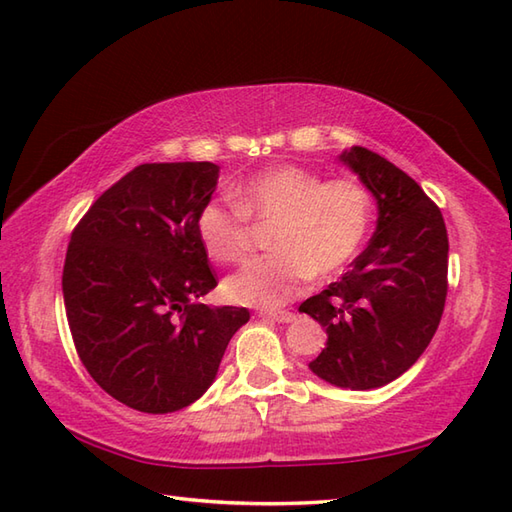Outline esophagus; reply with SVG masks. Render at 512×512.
Returning <instances> with one entry per match:
<instances>
[{"label":"esophagus","mask_w":512,"mask_h":512,"mask_svg":"<svg viewBox=\"0 0 512 512\" xmlns=\"http://www.w3.org/2000/svg\"><path fill=\"white\" fill-rule=\"evenodd\" d=\"M259 317L277 321V323H292V321H295V314H292V312H262Z\"/></svg>","instance_id":"esophagus-1"}]
</instances>
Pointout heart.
<instances>
[{
    "instance_id": "b5f03b06",
    "label": "heart",
    "mask_w": 512,
    "mask_h": 512,
    "mask_svg": "<svg viewBox=\"0 0 512 512\" xmlns=\"http://www.w3.org/2000/svg\"><path fill=\"white\" fill-rule=\"evenodd\" d=\"M233 198L237 206L211 198L195 213V235L213 262H237L246 253L248 217L275 222V253L250 259L224 281V295L239 306H284L312 277L339 275L372 226V198L361 182L323 180L299 165L266 167L239 182Z\"/></svg>"
}]
</instances>
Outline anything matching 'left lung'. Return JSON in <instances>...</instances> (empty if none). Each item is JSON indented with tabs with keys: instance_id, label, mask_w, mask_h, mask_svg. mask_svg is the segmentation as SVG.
<instances>
[{
	"instance_id": "1",
	"label": "left lung",
	"mask_w": 512,
	"mask_h": 512,
	"mask_svg": "<svg viewBox=\"0 0 512 512\" xmlns=\"http://www.w3.org/2000/svg\"><path fill=\"white\" fill-rule=\"evenodd\" d=\"M339 160L376 198V231L350 273L299 312L328 334L312 372L361 391L396 380L427 350L447 299L449 237L440 209L405 171L365 147Z\"/></svg>"
}]
</instances>
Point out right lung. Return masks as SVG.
<instances>
[{
  "mask_svg": "<svg viewBox=\"0 0 512 512\" xmlns=\"http://www.w3.org/2000/svg\"><path fill=\"white\" fill-rule=\"evenodd\" d=\"M213 162H151L76 224L63 266L74 347L96 385L145 413L189 407L217 376L246 308L198 303L217 281L195 235Z\"/></svg>",
  "mask_w": 512,
  "mask_h": 512,
  "instance_id": "add662e5",
  "label": "right lung"
}]
</instances>
